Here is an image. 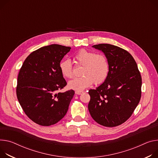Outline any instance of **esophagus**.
I'll return each instance as SVG.
<instances>
[{"label": "esophagus", "instance_id": "1", "mask_svg": "<svg viewBox=\"0 0 158 158\" xmlns=\"http://www.w3.org/2000/svg\"><path fill=\"white\" fill-rule=\"evenodd\" d=\"M76 94H78V95H80V94H82L84 92L83 91H76Z\"/></svg>", "mask_w": 158, "mask_h": 158}]
</instances>
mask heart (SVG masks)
I'll return each mask as SVG.
<instances>
[{
	"label": "heart",
	"instance_id": "obj_1",
	"mask_svg": "<svg viewBox=\"0 0 158 158\" xmlns=\"http://www.w3.org/2000/svg\"><path fill=\"white\" fill-rule=\"evenodd\" d=\"M77 63L83 66L81 77L75 78L68 82V87L77 91H81L94 84L103 83L106 79L109 73V64L106 57L102 54L82 49L75 55ZM62 75L67 78L73 76V69L69 59L62 60L59 65Z\"/></svg>",
	"mask_w": 158,
	"mask_h": 158
}]
</instances>
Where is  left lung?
Masks as SVG:
<instances>
[{
	"mask_svg": "<svg viewBox=\"0 0 158 158\" xmlns=\"http://www.w3.org/2000/svg\"><path fill=\"white\" fill-rule=\"evenodd\" d=\"M92 47L104 53L109 73L103 83L89 91L88 110L98 123L116 127L131 117L140 102L141 76L133 56L124 49L105 44Z\"/></svg>",
	"mask_w": 158,
	"mask_h": 158,
	"instance_id": "obj_1",
	"label": "left lung"
}]
</instances>
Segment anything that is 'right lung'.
Returning a JSON list of instances; mask_svg holds the SVG:
<instances>
[{"label": "right lung", "mask_w": 158, "mask_h": 158, "mask_svg": "<svg viewBox=\"0 0 158 158\" xmlns=\"http://www.w3.org/2000/svg\"><path fill=\"white\" fill-rule=\"evenodd\" d=\"M70 49L57 44L43 47L27 56L19 70L18 99L26 115L38 125L55 124L67 112L74 91L56 92L67 85L59 65Z\"/></svg>", "instance_id": "right-lung-1"}]
</instances>
